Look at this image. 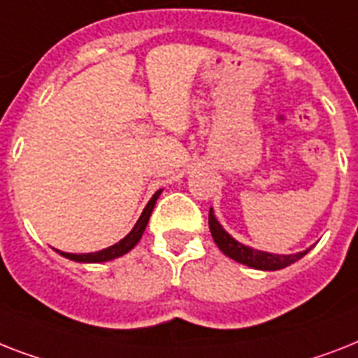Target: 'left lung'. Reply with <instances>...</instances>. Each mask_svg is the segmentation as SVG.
<instances>
[{
    "label": "left lung",
    "mask_w": 358,
    "mask_h": 358,
    "mask_svg": "<svg viewBox=\"0 0 358 358\" xmlns=\"http://www.w3.org/2000/svg\"><path fill=\"white\" fill-rule=\"evenodd\" d=\"M208 227H210V234H213L214 242L218 245L224 255H227L229 259L236 260L240 264L250 266V268H255V270H281V268H287L292 262L299 260L301 257H305L308 253V250L299 251L296 255H275V253H268V251H259L253 250L250 245L240 244L238 240H234L231 234L222 227L216 216H214L213 208L208 210Z\"/></svg>",
    "instance_id": "left-lung-1"
}]
</instances>
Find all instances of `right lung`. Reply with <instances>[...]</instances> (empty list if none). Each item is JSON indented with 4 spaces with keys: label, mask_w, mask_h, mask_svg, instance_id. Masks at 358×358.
<instances>
[{
    "label": "right lung",
    "mask_w": 358,
    "mask_h": 358,
    "mask_svg": "<svg viewBox=\"0 0 358 358\" xmlns=\"http://www.w3.org/2000/svg\"><path fill=\"white\" fill-rule=\"evenodd\" d=\"M161 192L162 190H157V192L153 194V197L148 201L145 208L142 210V214H140L138 222H136L134 227L131 229V233L127 234V236H124L120 242H116L114 245L107 248V250L96 251V253H64V251H59L62 257H66V259L76 260V262H107V260L118 259V257L129 253L134 245L138 244V240L142 238V234H144L145 231V225L150 222V216L151 213H153V207H155V203L157 199H159V196H161Z\"/></svg>",
    "instance_id": "right-lung-1"
}]
</instances>
